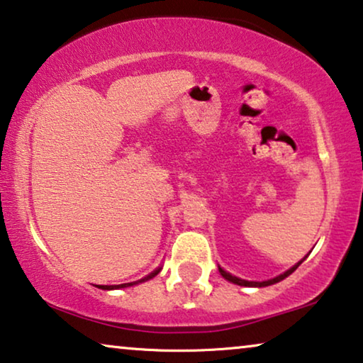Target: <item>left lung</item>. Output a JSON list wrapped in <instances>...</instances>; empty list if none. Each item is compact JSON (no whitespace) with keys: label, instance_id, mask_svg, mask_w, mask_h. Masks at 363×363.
<instances>
[{"label":"left lung","instance_id":"obj_1","mask_svg":"<svg viewBox=\"0 0 363 363\" xmlns=\"http://www.w3.org/2000/svg\"><path fill=\"white\" fill-rule=\"evenodd\" d=\"M306 258V257H304ZM303 258V259H304ZM303 259H301L299 263H296L293 268H289L288 272H284L283 274H279V277H277V278H273V279H268V281H247V279H242V278H237V277H233V274H230V273H227L225 269H222L220 267H218V272H220V274L223 278L227 279V281H230V283H233V284H238V286H248V288H263V286H269V284H274V283H279L281 281V279H284V278H288L291 273L294 272L296 268L299 267L301 263H303Z\"/></svg>","mask_w":363,"mask_h":363}]
</instances>
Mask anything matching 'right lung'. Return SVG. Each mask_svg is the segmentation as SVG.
I'll use <instances>...</instances> for the list:
<instances>
[{"label": "right lung", "mask_w": 363, "mask_h": 363, "mask_svg": "<svg viewBox=\"0 0 363 363\" xmlns=\"http://www.w3.org/2000/svg\"><path fill=\"white\" fill-rule=\"evenodd\" d=\"M161 272V268H156L155 272L152 273H150L147 274V277H145V278H141V279H138V281H133V283H125V284H111V286H105V284H96V288H100V289H120V288H128V286H133V284H138V283H145V281H147V279H151V278H155L157 273Z\"/></svg>", "instance_id": "1"}]
</instances>
